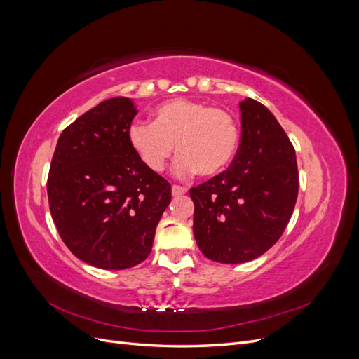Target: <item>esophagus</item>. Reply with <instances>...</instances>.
Segmentation results:
<instances>
[{"mask_svg":"<svg viewBox=\"0 0 359 359\" xmlns=\"http://www.w3.org/2000/svg\"><path fill=\"white\" fill-rule=\"evenodd\" d=\"M187 189L181 186H172V194L173 196H181V194H186Z\"/></svg>","mask_w":359,"mask_h":359,"instance_id":"esophagus-1","label":"esophagus"}]
</instances>
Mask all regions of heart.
<instances>
[{
    "mask_svg": "<svg viewBox=\"0 0 359 359\" xmlns=\"http://www.w3.org/2000/svg\"><path fill=\"white\" fill-rule=\"evenodd\" d=\"M127 137L149 170L158 173L165 169L177 145L178 177L186 178L198 172L202 177H214L233 160L240 147V127L223 109L175 99L157 107L153 123L130 124Z\"/></svg>",
    "mask_w": 359,
    "mask_h": 359,
    "instance_id": "heart-1",
    "label": "heart"
}]
</instances>
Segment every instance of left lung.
<instances>
[{
  "instance_id": "obj_1",
  "label": "left lung",
  "mask_w": 359,
  "mask_h": 359,
  "mask_svg": "<svg viewBox=\"0 0 359 359\" xmlns=\"http://www.w3.org/2000/svg\"><path fill=\"white\" fill-rule=\"evenodd\" d=\"M241 144L229 169L190 189L193 233L214 262L243 264L273 247L298 196L297 156L268 107L240 102Z\"/></svg>"
}]
</instances>
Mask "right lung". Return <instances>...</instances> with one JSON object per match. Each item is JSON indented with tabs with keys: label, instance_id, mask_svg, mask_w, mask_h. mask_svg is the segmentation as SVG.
Masks as SVG:
<instances>
[{
	"label": "right lung",
	"instance_id": "1",
	"mask_svg": "<svg viewBox=\"0 0 359 359\" xmlns=\"http://www.w3.org/2000/svg\"><path fill=\"white\" fill-rule=\"evenodd\" d=\"M136 114L127 97L97 104L64 128L49 169V208L61 240L102 269L144 262L172 198L170 184L128 142Z\"/></svg>",
	"mask_w": 359,
	"mask_h": 359
}]
</instances>
